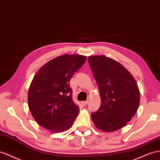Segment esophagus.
<instances>
[{
  "label": "esophagus",
  "mask_w": 160,
  "mask_h": 160,
  "mask_svg": "<svg viewBox=\"0 0 160 160\" xmlns=\"http://www.w3.org/2000/svg\"><path fill=\"white\" fill-rule=\"evenodd\" d=\"M81 103L83 105H87L88 103V101L87 100V101H82Z\"/></svg>",
  "instance_id": "obj_1"
}]
</instances>
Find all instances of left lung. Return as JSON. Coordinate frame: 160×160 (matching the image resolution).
Listing matches in <instances>:
<instances>
[{
  "label": "left lung",
  "mask_w": 160,
  "mask_h": 160,
  "mask_svg": "<svg viewBox=\"0 0 160 160\" xmlns=\"http://www.w3.org/2000/svg\"><path fill=\"white\" fill-rule=\"evenodd\" d=\"M88 63L99 89V109L91 113L97 128L113 132L127 124L136 113L140 92L132 74L118 61L104 55L91 56Z\"/></svg>",
  "instance_id": "obj_1"
}]
</instances>
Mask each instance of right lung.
Instances as JSON below:
<instances>
[{"instance_id": "add662e5", "label": "right lung", "mask_w": 160, "mask_h": 160, "mask_svg": "<svg viewBox=\"0 0 160 160\" xmlns=\"http://www.w3.org/2000/svg\"><path fill=\"white\" fill-rule=\"evenodd\" d=\"M87 57L64 55L51 60L34 76L28 91V105L37 123L54 132L69 129L79 113L73 103L72 77Z\"/></svg>"}]
</instances>
